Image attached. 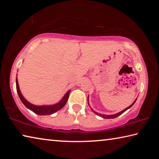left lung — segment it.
Listing matches in <instances>:
<instances>
[{
    "label": "left lung",
    "mask_w": 159,
    "mask_h": 159,
    "mask_svg": "<svg viewBox=\"0 0 159 159\" xmlns=\"http://www.w3.org/2000/svg\"><path fill=\"white\" fill-rule=\"evenodd\" d=\"M136 102V99H135V100L134 101L133 103L132 104L130 107H128V108H126L125 109L123 110V111H120V112H119V113H118V114H114V115H102V114H99V113H97V112H95V111H94L93 109H92V110H93V111L94 113H95V114H96L97 115H98V116H102V118H116V117H118V116H120V114H122L123 113H124V112L126 111V110L128 109L129 108H130V107H131L132 106H133V104H134V102Z\"/></svg>",
    "instance_id": "obj_1"
}]
</instances>
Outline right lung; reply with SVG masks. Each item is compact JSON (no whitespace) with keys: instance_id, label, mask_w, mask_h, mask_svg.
Returning a JSON list of instances; mask_svg holds the SVG:
<instances>
[{"instance_id":"1","label":"right lung","mask_w":159,"mask_h":159,"mask_svg":"<svg viewBox=\"0 0 159 159\" xmlns=\"http://www.w3.org/2000/svg\"><path fill=\"white\" fill-rule=\"evenodd\" d=\"M16 88H17V91L19 95V98L21 99V101L22 103L25 104L26 107H27L28 109L31 110L32 111L34 112L35 114H36L38 115H50L52 114L53 113H55L56 111H57L58 110L61 109L62 107L65 105L67 100H68L69 96V93L67 92L66 94L63 98V99L59 102V103L54 104V105H51V106H36L34 105V104H31V103H29V102H27L26 99L24 98V97L21 95L20 90V88H19V85H18V81L17 79L16 80Z\"/></svg>"}]
</instances>
